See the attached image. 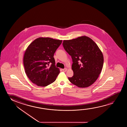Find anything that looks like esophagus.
<instances>
[{
    "mask_svg": "<svg viewBox=\"0 0 127 127\" xmlns=\"http://www.w3.org/2000/svg\"><path fill=\"white\" fill-rule=\"evenodd\" d=\"M63 71H64V72H65V71H67V68H64V69H63Z\"/></svg>",
    "mask_w": 127,
    "mask_h": 127,
    "instance_id": "esophagus-1",
    "label": "esophagus"
}]
</instances>
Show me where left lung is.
<instances>
[{"label":"left lung","instance_id":"obj_1","mask_svg":"<svg viewBox=\"0 0 127 127\" xmlns=\"http://www.w3.org/2000/svg\"><path fill=\"white\" fill-rule=\"evenodd\" d=\"M63 44L73 62L74 75L68 80L79 88L90 86L97 79L102 69V52L95 42L86 36L63 40Z\"/></svg>","mask_w":127,"mask_h":127}]
</instances>
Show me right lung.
Instances as JSON below:
<instances>
[{
  "instance_id": "1",
  "label": "right lung",
  "mask_w": 127,
  "mask_h": 127,
  "mask_svg": "<svg viewBox=\"0 0 127 127\" xmlns=\"http://www.w3.org/2000/svg\"><path fill=\"white\" fill-rule=\"evenodd\" d=\"M63 40L39 37L30 44L25 52L23 64L30 80L45 87L56 81L60 72L56 67L54 54Z\"/></svg>"
}]
</instances>
